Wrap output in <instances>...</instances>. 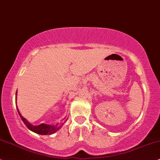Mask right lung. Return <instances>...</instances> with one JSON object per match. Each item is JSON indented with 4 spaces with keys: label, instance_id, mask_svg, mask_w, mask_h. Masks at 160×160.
Listing matches in <instances>:
<instances>
[{
    "label": "right lung",
    "instance_id": "add662e5",
    "mask_svg": "<svg viewBox=\"0 0 160 160\" xmlns=\"http://www.w3.org/2000/svg\"><path fill=\"white\" fill-rule=\"evenodd\" d=\"M16 104H17V93H16ZM18 112L19 115H20L21 119L23 121V123H25V126H26L28 129L33 132L39 134V135H52V134L56 132L57 131L59 130L61 128V127L64 124L65 121H67L68 118H64L62 122L56 123L55 125H51V124H46V123H41L39 125H33L31 123L28 122L27 121V119H25L22 115L20 114V111H19L18 108Z\"/></svg>",
    "mask_w": 160,
    "mask_h": 160
}]
</instances>
